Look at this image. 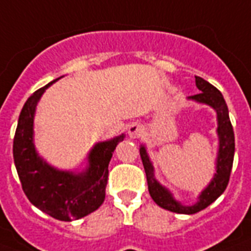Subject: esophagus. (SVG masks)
<instances>
[{"label": "esophagus", "instance_id": "esophagus-1", "mask_svg": "<svg viewBox=\"0 0 251 251\" xmlns=\"http://www.w3.org/2000/svg\"><path fill=\"white\" fill-rule=\"evenodd\" d=\"M128 135H129V138L132 139L140 138V136L143 135V127L138 123L131 124V126L128 127Z\"/></svg>", "mask_w": 251, "mask_h": 251}]
</instances>
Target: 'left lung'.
<instances>
[{
	"instance_id": "8db88e82",
	"label": "left lung",
	"mask_w": 251,
	"mask_h": 251,
	"mask_svg": "<svg viewBox=\"0 0 251 251\" xmlns=\"http://www.w3.org/2000/svg\"><path fill=\"white\" fill-rule=\"evenodd\" d=\"M195 84H197V88L201 91V93L194 95V96H188V100L207 104L211 108H214V111L217 112V122H218L217 133H218L219 139L218 155H217V163H215L217 173L214 174V178L211 179V182L208 183L207 187L199 194L198 202L193 206H186V204H182L174 198L173 194L155 179L153 166L150 160L147 150L144 146L140 147V158L143 162L144 171H146V176H147L148 191H150L151 198L160 207L178 214L198 213L203 208L210 206L215 199L222 195L228 184L230 173L233 168L234 151H235L233 126H231V122L228 118L227 104L225 101L222 93L219 92L214 85H211L208 81L203 80L199 76H195Z\"/></svg>"
}]
</instances>
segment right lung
<instances>
[{
	"instance_id": "obj_1",
	"label": "right lung",
	"mask_w": 251,
	"mask_h": 251,
	"mask_svg": "<svg viewBox=\"0 0 251 251\" xmlns=\"http://www.w3.org/2000/svg\"><path fill=\"white\" fill-rule=\"evenodd\" d=\"M58 78L40 88L24 104L13 140V158L25 195L43 213L58 221L80 219L98 210L105 198L108 164L119 142L126 135L95 144L81 173L52 167L36 151L33 120L38 100Z\"/></svg>"
}]
</instances>
